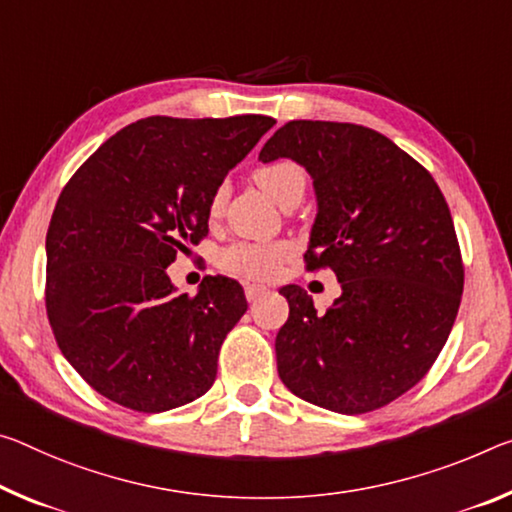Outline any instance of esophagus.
<instances>
[{
    "instance_id": "esophagus-1",
    "label": "esophagus",
    "mask_w": 512,
    "mask_h": 512,
    "mask_svg": "<svg viewBox=\"0 0 512 512\" xmlns=\"http://www.w3.org/2000/svg\"><path fill=\"white\" fill-rule=\"evenodd\" d=\"M264 294H266V287H262V285H246L248 303H255V300L262 298Z\"/></svg>"
}]
</instances>
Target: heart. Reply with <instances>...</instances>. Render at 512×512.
I'll use <instances>...</instances> for the list:
<instances>
[{
    "label": "heart",
    "instance_id": "1",
    "mask_svg": "<svg viewBox=\"0 0 512 512\" xmlns=\"http://www.w3.org/2000/svg\"><path fill=\"white\" fill-rule=\"evenodd\" d=\"M253 180L266 196H271L282 207L298 205L307 189V175L303 166L291 159H278L259 166L253 173ZM223 209L225 186H218L212 198H209L207 214L212 221H216V218H221ZM291 255H294V246L289 241H239L223 250L221 266L225 271L246 275V278L253 280H271Z\"/></svg>",
    "mask_w": 512,
    "mask_h": 512
}]
</instances>
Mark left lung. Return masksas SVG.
Segmentation results:
<instances>
[{"instance_id":"obj_1","label":"left lung","mask_w":512,"mask_h":512,"mask_svg":"<svg viewBox=\"0 0 512 512\" xmlns=\"http://www.w3.org/2000/svg\"><path fill=\"white\" fill-rule=\"evenodd\" d=\"M280 157L314 180L307 271L332 269L342 285L326 312L305 289H280V380L319 408L364 415L415 387L449 339L465 285L449 205L419 161L362 125L291 120L259 152Z\"/></svg>"}]
</instances>
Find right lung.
I'll list each match as a JSON object with an SVG mask.
<instances>
[{
	"label": "right lung",
	"instance_id": "right-lung-1",
	"mask_svg": "<svg viewBox=\"0 0 512 512\" xmlns=\"http://www.w3.org/2000/svg\"><path fill=\"white\" fill-rule=\"evenodd\" d=\"M275 120L152 116L104 141L56 200L45 307L56 344L95 392L136 412L196 401L248 310L237 280L177 294L166 266L209 232L207 205Z\"/></svg>",
	"mask_w": 512,
	"mask_h": 512
}]
</instances>
